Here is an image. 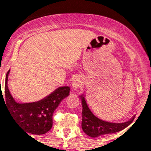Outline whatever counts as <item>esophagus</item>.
Here are the masks:
<instances>
[{
	"mask_svg": "<svg viewBox=\"0 0 151 151\" xmlns=\"http://www.w3.org/2000/svg\"><path fill=\"white\" fill-rule=\"evenodd\" d=\"M80 80H79L78 78H75V79H74L73 81H72V86H73V88H77V86H79V84H80Z\"/></svg>",
	"mask_w": 151,
	"mask_h": 151,
	"instance_id": "1",
	"label": "esophagus"
}]
</instances>
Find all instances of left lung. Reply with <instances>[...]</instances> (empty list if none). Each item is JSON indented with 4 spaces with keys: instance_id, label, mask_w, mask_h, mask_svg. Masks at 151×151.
Here are the masks:
<instances>
[{
    "instance_id": "left-lung-1",
    "label": "left lung",
    "mask_w": 151,
    "mask_h": 151,
    "mask_svg": "<svg viewBox=\"0 0 151 151\" xmlns=\"http://www.w3.org/2000/svg\"><path fill=\"white\" fill-rule=\"evenodd\" d=\"M79 96L81 97L82 106L81 128L86 135L93 138H96L102 135L119 132L129 126L132 123L135 117V116H133L130 120L124 123H111L101 120L99 118L96 116L89 109L84 95L82 93Z\"/></svg>"
}]
</instances>
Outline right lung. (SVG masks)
I'll return each mask as SVG.
<instances>
[{
  "label": "right lung",
  "instance_id": "obj_1",
  "mask_svg": "<svg viewBox=\"0 0 151 151\" xmlns=\"http://www.w3.org/2000/svg\"><path fill=\"white\" fill-rule=\"evenodd\" d=\"M7 72L3 99L7 109L18 126L32 134L41 135L48 132L52 126V115L64 99L69 96L70 86H61L55 89L47 96L38 101L31 103H18L13 97L8 86V75Z\"/></svg>",
  "mask_w": 151,
  "mask_h": 151
}]
</instances>
